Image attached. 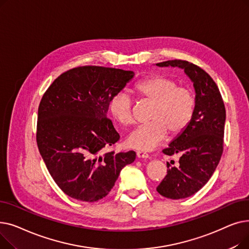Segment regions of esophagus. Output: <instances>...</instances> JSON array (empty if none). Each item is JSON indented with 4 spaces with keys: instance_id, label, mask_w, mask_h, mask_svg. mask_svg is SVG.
<instances>
[{
    "instance_id": "esophagus-1",
    "label": "esophagus",
    "mask_w": 249,
    "mask_h": 249,
    "mask_svg": "<svg viewBox=\"0 0 249 249\" xmlns=\"http://www.w3.org/2000/svg\"><path fill=\"white\" fill-rule=\"evenodd\" d=\"M136 155H137L138 159H148V158H149V155H148L147 153L141 152V151H138V152L136 153Z\"/></svg>"
}]
</instances>
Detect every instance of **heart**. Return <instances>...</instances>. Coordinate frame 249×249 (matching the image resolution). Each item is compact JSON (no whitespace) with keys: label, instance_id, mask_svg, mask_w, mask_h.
Segmentation results:
<instances>
[{"label":"heart","instance_id":"heart-1","mask_svg":"<svg viewBox=\"0 0 249 249\" xmlns=\"http://www.w3.org/2000/svg\"><path fill=\"white\" fill-rule=\"evenodd\" d=\"M142 100L153 103L147 124L140 125L128 135L126 145L139 151H150L165 140L167 132L177 136L184 132L194 116L196 98L194 91L178 86L173 77L153 74L143 78L134 87ZM109 111L123 126L133 123L132 99L125 91H118L110 100Z\"/></svg>","mask_w":249,"mask_h":249}]
</instances>
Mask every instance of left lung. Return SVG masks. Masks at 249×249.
<instances>
[{
    "label": "left lung",
    "mask_w": 249,
    "mask_h": 249,
    "mask_svg": "<svg viewBox=\"0 0 249 249\" xmlns=\"http://www.w3.org/2000/svg\"><path fill=\"white\" fill-rule=\"evenodd\" d=\"M156 65L184 70L196 93L195 112L189 126L162 150L169 156L178 154V164L172 166L166 163L167 175L156 188L165 198L185 199L207 184L220 161L223 152L225 107L213 78L197 65L179 59Z\"/></svg>",
    "instance_id": "8db88e82"
}]
</instances>
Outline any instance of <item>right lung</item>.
<instances>
[{
  "instance_id": "right-lung-1",
  "label": "right lung",
  "mask_w": 249,
  "mask_h": 249,
  "mask_svg": "<svg viewBox=\"0 0 249 249\" xmlns=\"http://www.w3.org/2000/svg\"><path fill=\"white\" fill-rule=\"evenodd\" d=\"M134 77L131 71L78 67L60 74L38 108L37 145L46 167L64 194L97 202L110 193L134 151H101L119 140L107 118L111 98Z\"/></svg>"
}]
</instances>
